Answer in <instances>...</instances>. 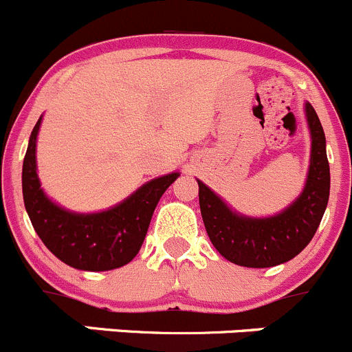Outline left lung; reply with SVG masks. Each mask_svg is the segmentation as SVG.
<instances>
[{"label":"left lung","mask_w":352,"mask_h":352,"mask_svg":"<svg viewBox=\"0 0 352 352\" xmlns=\"http://www.w3.org/2000/svg\"><path fill=\"white\" fill-rule=\"evenodd\" d=\"M311 129V166L304 192L289 209L274 217L239 216L199 182V202L207 235L224 259L239 266L271 267L296 257L316 233L330 195V166L324 133L316 112L306 103Z\"/></svg>","instance_id":"8db88e82"}]
</instances>
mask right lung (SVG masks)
Masks as SVG:
<instances>
[{
	"mask_svg": "<svg viewBox=\"0 0 352 352\" xmlns=\"http://www.w3.org/2000/svg\"><path fill=\"white\" fill-rule=\"evenodd\" d=\"M36 122L22 166V193L36 233L65 264L85 271H109L128 264L138 254L162 193L178 178L167 174L143 185L113 209L74 214L46 199L36 174Z\"/></svg>",
	"mask_w": 352,
	"mask_h": 352,
	"instance_id": "add662e5",
	"label": "right lung"
}]
</instances>
